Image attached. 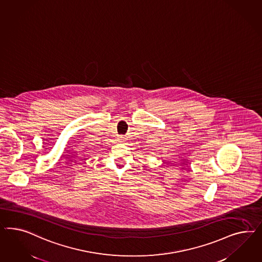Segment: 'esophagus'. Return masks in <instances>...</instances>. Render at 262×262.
<instances>
[{
	"label": "esophagus",
	"instance_id": "esophagus-1",
	"mask_svg": "<svg viewBox=\"0 0 262 262\" xmlns=\"http://www.w3.org/2000/svg\"><path fill=\"white\" fill-rule=\"evenodd\" d=\"M125 138H126V137H125L124 135H120L118 140H119L120 142H124V141H125Z\"/></svg>",
	"mask_w": 262,
	"mask_h": 262
}]
</instances>
